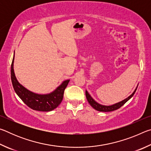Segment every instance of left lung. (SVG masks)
<instances>
[{"mask_svg":"<svg viewBox=\"0 0 151 151\" xmlns=\"http://www.w3.org/2000/svg\"><path fill=\"white\" fill-rule=\"evenodd\" d=\"M137 88L135 89V91L133 92V93H132L131 96H129L128 98L124 99V101H122L121 102H120V103H118L115 104H113V105H111V106H104V105H101V104L97 103L96 102L94 101L93 98H92L90 94L88 93V92L86 91V99H87V101L89 103V104H91L93 108L96 109V111H99L101 112L113 111H115V110L118 109L119 108H121V107L123 105V104L126 103L127 102L129 101L132 96L134 95V94L135 93V92H136V91H137Z\"/></svg>","mask_w":151,"mask_h":151,"instance_id":"left-lung-1","label":"left lung"}]
</instances>
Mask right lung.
I'll return each instance as SVG.
<instances>
[{
    "label": "right lung",
    "instance_id": "right-lung-1",
    "mask_svg": "<svg viewBox=\"0 0 151 151\" xmlns=\"http://www.w3.org/2000/svg\"><path fill=\"white\" fill-rule=\"evenodd\" d=\"M14 57L11 64V81L14 90L20 99L35 111L48 112L54 110L63 101L64 91L67 86L69 80L64 81L56 90L48 94H38L29 91L22 86L17 80L13 69Z\"/></svg>",
    "mask_w": 151,
    "mask_h": 151
}]
</instances>
